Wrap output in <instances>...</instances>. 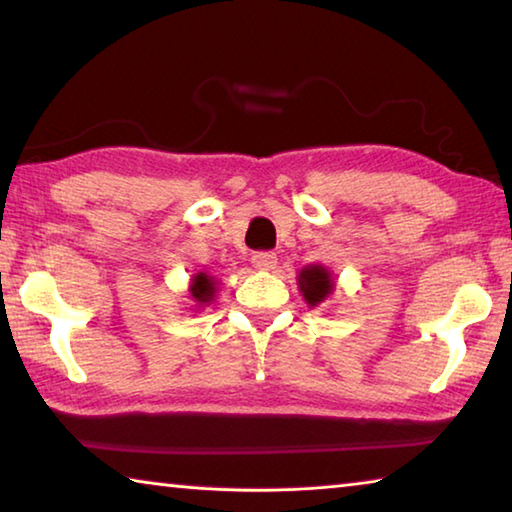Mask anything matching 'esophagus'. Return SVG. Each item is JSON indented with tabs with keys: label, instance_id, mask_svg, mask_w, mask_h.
<instances>
[{
	"label": "esophagus",
	"instance_id": "obj_1",
	"mask_svg": "<svg viewBox=\"0 0 512 512\" xmlns=\"http://www.w3.org/2000/svg\"><path fill=\"white\" fill-rule=\"evenodd\" d=\"M253 266L257 268V271H273V268L277 266V257H275V253H266V250H262V253L253 255Z\"/></svg>",
	"mask_w": 512,
	"mask_h": 512
}]
</instances>
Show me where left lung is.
<instances>
[{
    "instance_id": "1",
    "label": "left lung",
    "mask_w": 512,
    "mask_h": 512,
    "mask_svg": "<svg viewBox=\"0 0 512 512\" xmlns=\"http://www.w3.org/2000/svg\"><path fill=\"white\" fill-rule=\"evenodd\" d=\"M334 275L323 264H309L298 273V289L309 307H318L332 296Z\"/></svg>"
}]
</instances>
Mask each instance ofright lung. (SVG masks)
<instances>
[{"instance_id": "add662e5", "label": "right lung", "mask_w": 512, "mask_h": 512, "mask_svg": "<svg viewBox=\"0 0 512 512\" xmlns=\"http://www.w3.org/2000/svg\"><path fill=\"white\" fill-rule=\"evenodd\" d=\"M189 298L194 302V309H203L207 305H212L216 298V291H219V280L214 275L207 273H196L189 282Z\"/></svg>"}]
</instances>
